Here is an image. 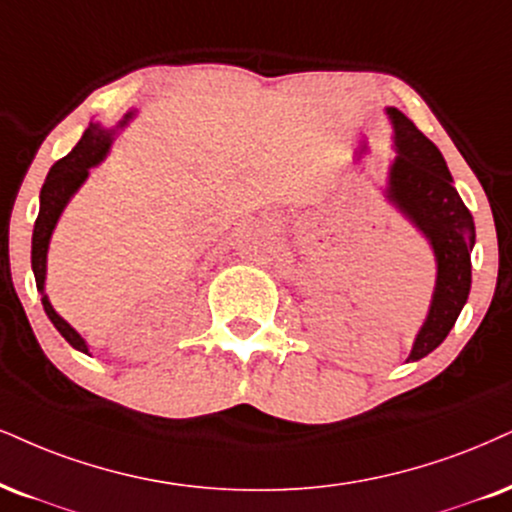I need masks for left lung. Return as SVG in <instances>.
<instances>
[{"label": "left lung", "instance_id": "1", "mask_svg": "<svg viewBox=\"0 0 512 512\" xmlns=\"http://www.w3.org/2000/svg\"><path fill=\"white\" fill-rule=\"evenodd\" d=\"M387 116L394 125L396 159L389 168L384 197L425 235L437 258V285L430 313L408 356V361H420L444 342L468 301L475 223L468 206L458 197L449 166L434 142L394 106H389Z\"/></svg>", "mask_w": 512, "mask_h": 512}]
</instances>
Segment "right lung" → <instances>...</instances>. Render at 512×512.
Returning <instances> with one entry per match:
<instances>
[{
	"label": "right lung",
	"instance_id": "obj_1",
	"mask_svg": "<svg viewBox=\"0 0 512 512\" xmlns=\"http://www.w3.org/2000/svg\"><path fill=\"white\" fill-rule=\"evenodd\" d=\"M135 113H125V118L116 125L113 130L102 128L99 123H90V128L85 130L82 140L75 144L73 151L68 156H63L61 161H56L52 170H49L47 180H44L42 192H40V213H37L35 230H33V273L37 282V292L42 294V306L47 318L52 320L56 330L61 332V337L66 339L73 349L82 353H90L87 349V342L80 337L78 332L73 330L66 320L61 318L59 313L54 311V306L49 304L47 294H44V277H47V251H49V239H52V232L56 223H59L63 208H66L68 201L75 192H78L82 182L90 175V168L99 166L109 154L113 135H116L118 128L128 125L130 118Z\"/></svg>",
	"mask_w": 512,
	"mask_h": 512
}]
</instances>
